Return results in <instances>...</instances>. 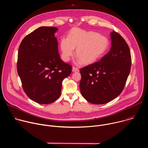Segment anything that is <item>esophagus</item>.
<instances>
[{
  "mask_svg": "<svg viewBox=\"0 0 148 148\" xmlns=\"http://www.w3.org/2000/svg\"><path fill=\"white\" fill-rule=\"evenodd\" d=\"M78 71V69L76 67H73L72 69V71L73 72H76V71Z\"/></svg>",
  "mask_w": 148,
  "mask_h": 148,
  "instance_id": "1",
  "label": "esophagus"
}]
</instances>
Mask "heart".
I'll use <instances>...</instances> for the list:
<instances>
[{"label": "heart", "instance_id": "b5f03b06", "mask_svg": "<svg viewBox=\"0 0 148 148\" xmlns=\"http://www.w3.org/2000/svg\"><path fill=\"white\" fill-rule=\"evenodd\" d=\"M109 46L108 38L94 32H87L78 28L73 29L67 38L60 40V47L61 58L68 61L74 54L78 56L77 62L90 64L101 57Z\"/></svg>", "mask_w": 148, "mask_h": 148}]
</instances>
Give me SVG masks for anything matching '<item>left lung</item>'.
<instances>
[{
    "instance_id": "left-lung-1",
    "label": "left lung",
    "mask_w": 148,
    "mask_h": 148,
    "mask_svg": "<svg viewBox=\"0 0 148 148\" xmlns=\"http://www.w3.org/2000/svg\"><path fill=\"white\" fill-rule=\"evenodd\" d=\"M110 51L99 61L80 70L81 95L93 104H103L116 98L122 91L131 66L128 45L123 37L111 33Z\"/></svg>"
}]
</instances>
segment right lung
Wrapping results in <instances>:
<instances>
[{
  "label": "right lung",
  "mask_w": 148,
  "mask_h": 148,
  "mask_svg": "<svg viewBox=\"0 0 148 148\" xmlns=\"http://www.w3.org/2000/svg\"><path fill=\"white\" fill-rule=\"evenodd\" d=\"M55 27L42 26L26 36L18 51L17 70L26 95L40 104H49L61 95L62 82L72 67L60 57Z\"/></svg>",
  "instance_id": "1"
}]
</instances>
